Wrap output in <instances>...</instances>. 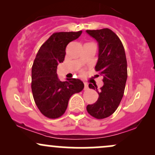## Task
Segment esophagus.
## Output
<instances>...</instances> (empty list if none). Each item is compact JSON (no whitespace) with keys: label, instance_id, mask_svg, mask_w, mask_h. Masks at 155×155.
Instances as JSON below:
<instances>
[{"label":"esophagus","instance_id":"1","mask_svg":"<svg viewBox=\"0 0 155 155\" xmlns=\"http://www.w3.org/2000/svg\"><path fill=\"white\" fill-rule=\"evenodd\" d=\"M88 89V84L87 83H85L84 82V89L86 90V89Z\"/></svg>","mask_w":155,"mask_h":155}]
</instances>
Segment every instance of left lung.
Wrapping results in <instances>:
<instances>
[{
	"mask_svg": "<svg viewBox=\"0 0 155 155\" xmlns=\"http://www.w3.org/2000/svg\"><path fill=\"white\" fill-rule=\"evenodd\" d=\"M87 34L97 41L98 60L95 70L104 77V86L98 90L97 86L89 87L98 92L94 104L88 105L86 110L92 117L104 119L111 115L117 109L127 80V61L122 42L111 29L86 30Z\"/></svg>",
	"mask_w": 155,
	"mask_h": 155,
	"instance_id": "left-lung-1",
	"label": "left lung"
}]
</instances>
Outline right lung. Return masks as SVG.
I'll list each match as a JSON object with an SVG mask.
<instances>
[{
  "label": "right lung",
  "instance_id": "obj_1",
  "mask_svg": "<svg viewBox=\"0 0 155 155\" xmlns=\"http://www.w3.org/2000/svg\"><path fill=\"white\" fill-rule=\"evenodd\" d=\"M81 33H54L38 51L31 67V91L38 109L46 117L62 116L71 96L84 89L81 80L67 78L66 81H61L57 75V66L64 61L66 46Z\"/></svg>",
  "mask_w": 155,
  "mask_h": 155
}]
</instances>
